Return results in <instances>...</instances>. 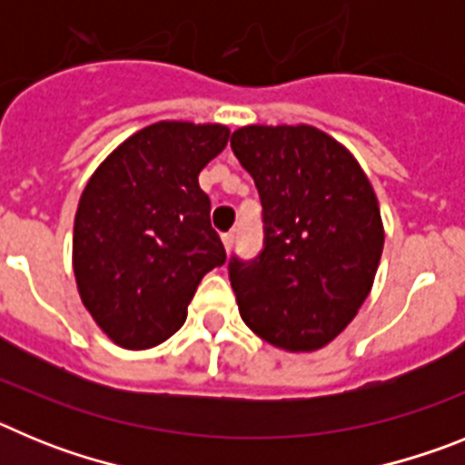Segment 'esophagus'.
<instances>
[{"mask_svg": "<svg viewBox=\"0 0 465 465\" xmlns=\"http://www.w3.org/2000/svg\"><path fill=\"white\" fill-rule=\"evenodd\" d=\"M221 240H223L225 252H230V249H232V244H235V232H223V235H221Z\"/></svg>", "mask_w": 465, "mask_h": 465, "instance_id": "esophagus-1", "label": "esophagus"}]
</instances>
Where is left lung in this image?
I'll list each match as a JSON object with an SVG mask.
<instances>
[{
    "label": "left lung",
    "mask_w": 465,
    "mask_h": 465,
    "mask_svg": "<svg viewBox=\"0 0 465 465\" xmlns=\"http://www.w3.org/2000/svg\"><path fill=\"white\" fill-rule=\"evenodd\" d=\"M230 146L258 188L265 240L230 258L244 323L286 351L335 340L368 298L384 249L380 204L342 143L312 125H246Z\"/></svg>",
    "instance_id": "obj_1"
}]
</instances>
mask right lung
Returning a JSON list of instances; mask_svg holds the SVG:
<instances>
[{"label": "right lung", "instance_id": "right-lung-1", "mask_svg": "<svg viewBox=\"0 0 465 465\" xmlns=\"http://www.w3.org/2000/svg\"><path fill=\"white\" fill-rule=\"evenodd\" d=\"M225 125L160 121L90 176L74 219V274L94 323L123 349L183 326L209 270L225 262L197 174L228 143Z\"/></svg>", "mask_w": 465, "mask_h": 465}]
</instances>
